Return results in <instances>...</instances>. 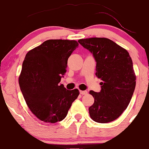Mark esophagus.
Segmentation results:
<instances>
[{
    "mask_svg": "<svg viewBox=\"0 0 149 149\" xmlns=\"http://www.w3.org/2000/svg\"><path fill=\"white\" fill-rule=\"evenodd\" d=\"M80 95H85L88 94V91H86V90H80Z\"/></svg>",
    "mask_w": 149,
    "mask_h": 149,
    "instance_id": "34e87169",
    "label": "esophagus"
}]
</instances>
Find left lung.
I'll list each match as a JSON object with an SVG mask.
<instances>
[{"label": "left lung", "instance_id": "8db88e82", "mask_svg": "<svg viewBox=\"0 0 149 149\" xmlns=\"http://www.w3.org/2000/svg\"><path fill=\"white\" fill-rule=\"evenodd\" d=\"M78 42L96 61V76L102 80L100 92L90 90L95 98L89 113L94 121L107 123L117 119L127 109L136 85L133 64L125 49L106 38L80 39Z\"/></svg>", "mask_w": 149, "mask_h": 149}]
</instances>
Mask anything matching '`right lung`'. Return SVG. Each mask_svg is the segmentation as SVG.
I'll return each mask as SVG.
<instances>
[{"label":"right lung","instance_id":"right-lung-1","mask_svg":"<svg viewBox=\"0 0 149 149\" xmlns=\"http://www.w3.org/2000/svg\"><path fill=\"white\" fill-rule=\"evenodd\" d=\"M78 47L76 40H48L26 54L19 83L27 106L40 120H64L79 95L78 89L66 90L59 83L68 59Z\"/></svg>","mask_w":149,"mask_h":149}]
</instances>
